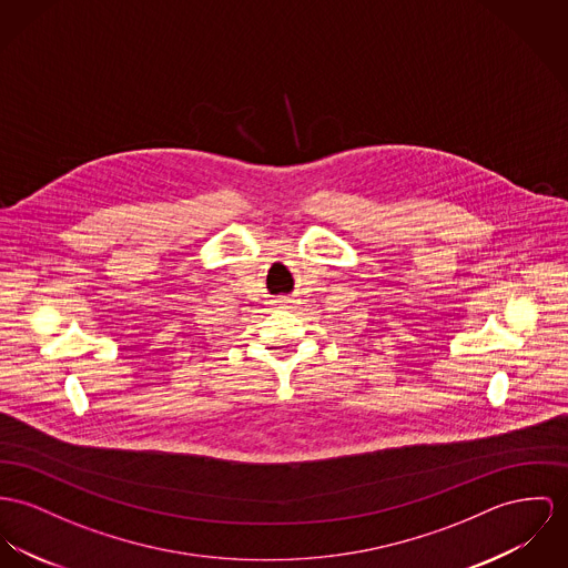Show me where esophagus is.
Here are the masks:
<instances>
[{
	"label": "esophagus",
	"instance_id": "obj_1",
	"mask_svg": "<svg viewBox=\"0 0 568 568\" xmlns=\"http://www.w3.org/2000/svg\"><path fill=\"white\" fill-rule=\"evenodd\" d=\"M278 303H281V305H285V303H290V298H278Z\"/></svg>",
	"mask_w": 568,
	"mask_h": 568
}]
</instances>
